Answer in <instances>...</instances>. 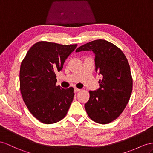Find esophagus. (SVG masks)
Wrapping results in <instances>:
<instances>
[{
	"label": "esophagus",
	"instance_id": "obj_1",
	"mask_svg": "<svg viewBox=\"0 0 153 153\" xmlns=\"http://www.w3.org/2000/svg\"><path fill=\"white\" fill-rule=\"evenodd\" d=\"M80 90H81V89H79V88H74V91H75L76 92L80 91Z\"/></svg>",
	"mask_w": 153,
	"mask_h": 153
}]
</instances>
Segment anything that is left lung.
Here are the masks:
<instances>
[{
    "mask_svg": "<svg viewBox=\"0 0 153 153\" xmlns=\"http://www.w3.org/2000/svg\"><path fill=\"white\" fill-rule=\"evenodd\" d=\"M91 51L95 55V70L103 79L100 88L90 91L85 108L90 118L100 124L116 120L123 111L132 93V79L130 66L119 48L103 39L81 46L76 50Z\"/></svg>",
    "mask_w": 153,
    "mask_h": 153,
    "instance_id": "8db88e82",
    "label": "left lung"
}]
</instances>
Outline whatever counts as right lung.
<instances>
[{"label":"right lung","instance_id":"1","mask_svg":"<svg viewBox=\"0 0 153 153\" xmlns=\"http://www.w3.org/2000/svg\"><path fill=\"white\" fill-rule=\"evenodd\" d=\"M77 45L41 41L34 44L21 62L20 89L23 101L41 122L52 124L63 119L71 105L74 88L56 86V73Z\"/></svg>","mask_w":153,"mask_h":153}]
</instances>
